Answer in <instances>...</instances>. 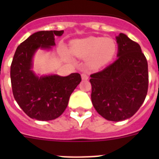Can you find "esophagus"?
<instances>
[{"mask_svg":"<svg viewBox=\"0 0 159 159\" xmlns=\"http://www.w3.org/2000/svg\"><path fill=\"white\" fill-rule=\"evenodd\" d=\"M82 80H87L88 79V75L87 72H82Z\"/></svg>","mask_w":159,"mask_h":159,"instance_id":"1","label":"esophagus"}]
</instances>
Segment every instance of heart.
Masks as SVG:
<instances>
[{
	"instance_id": "b5f03b06",
	"label": "heart",
	"mask_w": 159,
	"mask_h": 159,
	"mask_svg": "<svg viewBox=\"0 0 159 159\" xmlns=\"http://www.w3.org/2000/svg\"><path fill=\"white\" fill-rule=\"evenodd\" d=\"M72 50L80 58L87 57V64L90 67L99 68L113 59L117 47L112 39L88 37L73 41Z\"/></svg>"
}]
</instances>
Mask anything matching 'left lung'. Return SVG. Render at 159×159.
Segmentation results:
<instances>
[{
    "label": "left lung",
    "instance_id": "obj_1",
    "mask_svg": "<svg viewBox=\"0 0 159 159\" xmlns=\"http://www.w3.org/2000/svg\"><path fill=\"white\" fill-rule=\"evenodd\" d=\"M116 42L117 59L90 76L93 106L111 121L133 116L144 102L148 87V62L139 44L122 33Z\"/></svg>",
    "mask_w": 159,
    "mask_h": 159
}]
</instances>
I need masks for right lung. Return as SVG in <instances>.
I'll use <instances>...</instances> for the list:
<instances>
[{
    "mask_svg": "<svg viewBox=\"0 0 159 159\" xmlns=\"http://www.w3.org/2000/svg\"><path fill=\"white\" fill-rule=\"evenodd\" d=\"M63 30L39 31L31 34L16 48L11 66L12 92L16 102L30 118L51 120L67 108L70 96L82 78L79 73L67 77L56 74L38 76L33 68V57L39 48L51 49L55 36Z\"/></svg>",
    "mask_w": 159,
    "mask_h": 159,
    "instance_id": "add662e5",
    "label": "right lung"
}]
</instances>
